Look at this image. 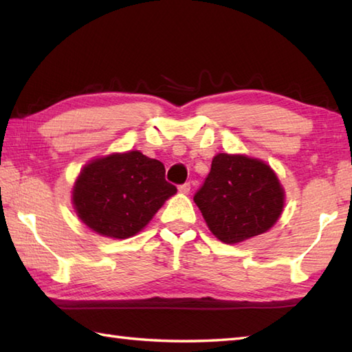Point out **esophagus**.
<instances>
[{"label":"esophagus","instance_id":"esophagus-1","mask_svg":"<svg viewBox=\"0 0 352 352\" xmlns=\"http://www.w3.org/2000/svg\"><path fill=\"white\" fill-rule=\"evenodd\" d=\"M178 190H180L182 193H189L190 192V183L180 184V186H178Z\"/></svg>","mask_w":352,"mask_h":352}]
</instances>
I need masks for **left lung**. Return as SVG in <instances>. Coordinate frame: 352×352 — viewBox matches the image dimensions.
Here are the masks:
<instances>
[{"instance_id":"1","label":"left lung","mask_w":352,"mask_h":352,"mask_svg":"<svg viewBox=\"0 0 352 352\" xmlns=\"http://www.w3.org/2000/svg\"><path fill=\"white\" fill-rule=\"evenodd\" d=\"M193 201L219 241L237 243L274 226L283 212L284 190L266 163L222 153Z\"/></svg>"}]
</instances>
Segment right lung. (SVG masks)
Returning <instances> with one entry per match:
<instances>
[{"instance_id":"obj_1","label":"right lung","mask_w":352,"mask_h":352,"mask_svg":"<svg viewBox=\"0 0 352 352\" xmlns=\"http://www.w3.org/2000/svg\"><path fill=\"white\" fill-rule=\"evenodd\" d=\"M177 188L163 163L139 151L111 154L86 164L74 186L78 218L98 234L126 239L151 221Z\"/></svg>"}]
</instances>
